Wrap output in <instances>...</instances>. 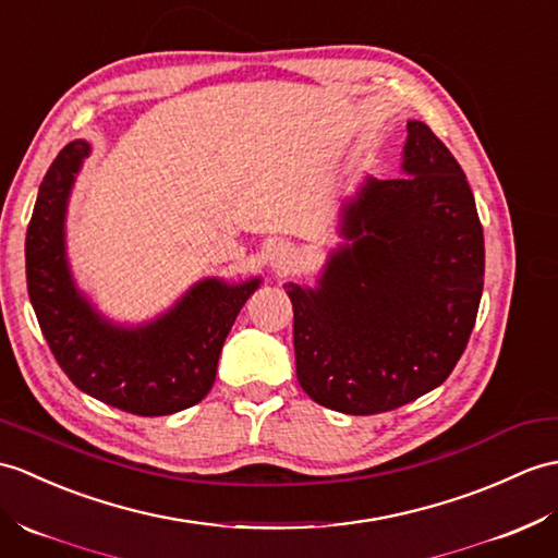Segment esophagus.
<instances>
[{
  "mask_svg": "<svg viewBox=\"0 0 558 558\" xmlns=\"http://www.w3.org/2000/svg\"><path fill=\"white\" fill-rule=\"evenodd\" d=\"M294 258H296V254H294V250L290 247L288 242H278V244H274V247H270V252H268V264L274 266L276 270L292 268Z\"/></svg>",
  "mask_w": 558,
  "mask_h": 558,
  "instance_id": "34e87169",
  "label": "esophagus"
}]
</instances>
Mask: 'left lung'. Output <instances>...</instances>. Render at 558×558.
<instances>
[{"instance_id": "8db88e82", "label": "left lung", "mask_w": 558, "mask_h": 558, "mask_svg": "<svg viewBox=\"0 0 558 558\" xmlns=\"http://www.w3.org/2000/svg\"><path fill=\"white\" fill-rule=\"evenodd\" d=\"M401 173L366 175L340 206V235L316 288L288 282L296 380L320 407L392 411L454 371L483 296L485 240L459 161L407 123Z\"/></svg>"}]
</instances>
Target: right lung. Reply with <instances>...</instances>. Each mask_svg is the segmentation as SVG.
<instances>
[{
    "label": "right lung",
    "instance_id": "1",
    "mask_svg": "<svg viewBox=\"0 0 558 558\" xmlns=\"http://www.w3.org/2000/svg\"><path fill=\"white\" fill-rule=\"evenodd\" d=\"M89 142L73 140L43 180L25 235L28 294L51 354L85 395L137 416L194 407L216 380L220 349L262 278H204L154 320L113 323L77 290L66 254V211Z\"/></svg>",
    "mask_w": 558,
    "mask_h": 558
}]
</instances>
